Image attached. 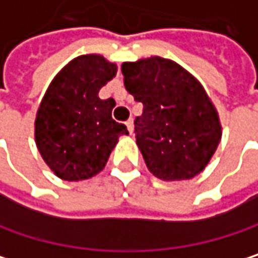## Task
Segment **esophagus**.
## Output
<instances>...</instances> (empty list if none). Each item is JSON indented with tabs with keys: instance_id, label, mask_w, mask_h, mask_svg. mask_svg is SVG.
Masks as SVG:
<instances>
[{
	"instance_id": "1",
	"label": "esophagus",
	"mask_w": 258,
	"mask_h": 258,
	"mask_svg": "<svg viewBox=\"0 0 258 258\" xmlns=\"http://www.w3.org/2000/svg\"><path fill=\"white\" fill-rule=\"evenodd\" d=\"M125 125H126V128H128V132H130V135H133V130H135V120H133V119H128V120L125 122Z\"/></svg>"
}]
</instances>
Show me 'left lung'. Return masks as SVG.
<instances>
[{
  "instance_id": "obj_1",
  "label": "left lung",
  "mask_w": 258,
  "mask_h": 258,
  "mask_svg": "<svg viewBox=\"0 0 258 258\" xmlns=\"http://www.w3.org/2000/svg\"><path fill=\"white\" fill-rule=\"evenodd\" d=\"M120 71L125 89L144 104L135 133L150 172L163 181L198 175L222 138L218 110L203 84L159 55L123 61Z\"/></svg>"
}]
</instances>
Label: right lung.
<instances>
[{
  "label": "right lung",
  "mask_w": 258,
  "mask_h": 258,
  "mask_svg": "<svg viewBox=\"0 0 258 258\" xmlns=\"http://www.w3.org/2000/svg\"><path fill=\"white\" fill-rule=\"evenodd\" d=\"M117 72L116 63L99 54L71 60L48 86L34 120L36 147L61 180L80 181L99 174L119 136L128 135L111 117L114 99L98 92Z\"/></svg>",
  "instance_id": "right-lung-1"
}]
</instances>
